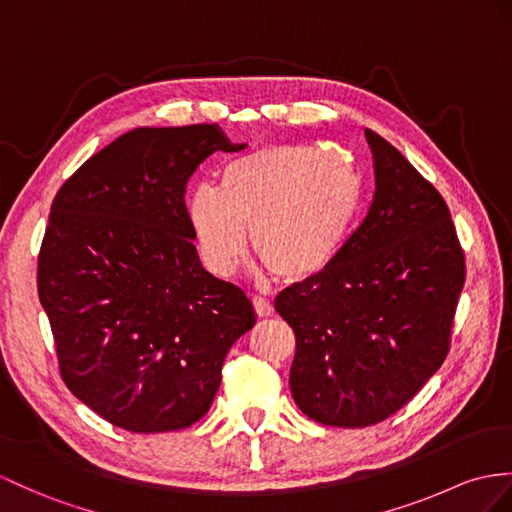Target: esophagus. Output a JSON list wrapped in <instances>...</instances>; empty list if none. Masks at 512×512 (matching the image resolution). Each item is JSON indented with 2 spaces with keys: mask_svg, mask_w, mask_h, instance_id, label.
Returning <instances> with one entry per match:
<instances>
[{
  "mask_svg": "<svg viewBox=\"0 0 512 512\" xmlns=\"http://www.w3.org/2000/svg\"><path fill=\"white\" fill-rule=\"evenodd\" d=\"M252 302H254V308H256L258 317H271V315H273V304L269 302L267 297H263V295H254V297H252Z\"/></svg>",
  "mask_w": 512,
  "mask_h": 512,
  "instance_id": "1",
  "label": "esophagus"
}]
</instances>
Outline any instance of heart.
<instances>
[{"mask_svg":"<svg viewBox=\"0 0 512 512\" xmlns=\"http://www.w3.org/2000/svg\"><path fill=\"white\" fill-rule=\"evenodd\" d=\"M360 182L350 165L308 145H269L228 162L221 186L202 184L189 197V221L204 265L228 278L247 256L284 280L326 267L352 230Z\"/></svg>","mask_w":512,"mask_h":512,"instance_id":"1","label":"heart"}]
</instances>
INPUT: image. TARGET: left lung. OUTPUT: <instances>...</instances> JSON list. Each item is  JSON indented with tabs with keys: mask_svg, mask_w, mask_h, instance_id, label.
Segmentation results:
<instances>
[{
	"mask_svg": "<svg viewBox=\"0 0 512 512\" xmlns=\"http://www.w3.org/2000/svg\"><path fill=\"white\" fill-rule=\"evenodd\" d=\"M376 193L363 223L276 310L295 332L291 393L323 426L367 428L395 415L450 352L465 254L445 199L365 130Z\"/></svg>",
	"mask_w": 512,
	"mask_h": 512,
	"instance_id": "1",
	"label": "left lung"
}]
</instances>
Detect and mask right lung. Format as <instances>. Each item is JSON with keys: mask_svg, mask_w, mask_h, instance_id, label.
<instances>
[{"mask_svg": "<svg viewBox=\"0 0 512 512\" xmlns=\"http://www.w3.org/2000/svg\"><path fill=\"white\" fill-rule=\"evenodd\" d=\"M217 123L136 128L60 186L39 252V299L67 389L112 426H193L232 343L256 323L239 286L199 263L186 184L215 152Z\"/></svg>", "mask_w": 512, "mask_h": 512, "instance_id": "1", "label": "right lung"}]
</instances>
